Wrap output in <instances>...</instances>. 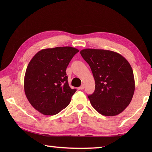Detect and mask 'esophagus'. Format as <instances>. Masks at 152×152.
<instances>
[{
	"instance_id": "esophagus-1",
	"label": "esophagus",
	"mask_w": 152,
	"mask_h": 152,
	"mask_svg": "<svg viewBox=\"0 0 152 152\" xmlns=\"http://www.w3.org/2000/svg\"><path fill=\"white\" fill-rule=\"evenodd\" d=\"M83 89H84V85H82L81 86L78 88V89H80V90H83Z\"/></svg>"
}]
</instances>
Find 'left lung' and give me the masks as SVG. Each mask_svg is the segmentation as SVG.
Wrapping results in <instances>:
<instances>
[{
  "mask_svg": "<svg viewBox=\"0 0 152 152\" xmlns=\"http://www.w3.org/2000/svg\"><path fill=\"white\" fill-rule=\"evenodd\" d=\"M80 54L91 68L95 82L94 93L88 95L99 114L114 116L129 106L135 83L129 63L119 53L106 50L83 49Z\"/></svg>",
  "mask_w": 152,
  "mask_h": 152,
  "instance_id": "8db88e82",
  "label": "left lung"
}]
</instances>
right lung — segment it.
<instances>
[{
	"instance_id": "right-lung-1",
	"label": "right lung",
	"mask_w": 152,
	"mask_h": 152,
	"mask_svg": "<svg viewBox=\"0 0 152 152\" xmlns=\"http://www.w3.org/2000/svg\"><path fill=\"white\" fill-rule=\"evenodd\" d=\"M78 51L70 46L47 48L30 61L24 78L25 93L41 114L56 115L69 104L76 89L69 87L66 70Z\"/></svg>"
}]
</instances>
